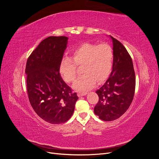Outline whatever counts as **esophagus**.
I'll use <instances>...</instances> for the list:
<instances>
[{
    "mask_svg": "<svg viewBox=\"0 0 159 159\" xmlns=\"http://www.w3.org/2000/svg\"><path fill=\"white\" fill-rule=\"evenodd\" d=\"M87 94V92H80V91H78V97H81V96H84Z\"/></svg>",
    "mask_w": 159,
    "mask_h": 159,
    "instance_id": "1",
    "label": "esophagus"
}]
</instances>
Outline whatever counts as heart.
I'll return each instance as SVG.
<instances>
[{"label":"heart","instance_id":"b5f03b06","mask_svg":"<svg viewBox=\"0 0 159 159\" xmlns=\"http://www.w3.org/2000/svg\"><path fill=\"white\" fill-rule=\"evenodd\" d=\"M113 51L106 43L93 44L84 43L71 52V58L62 59L60 72L63 79L68 83L76 80L80 71L78 66H82L84 74L76 81L74 88L79 91H85L95 84L103 81L109 74L112 68Z\"/></svg>","mask_w":159,"mask_h":159}]
</instances>
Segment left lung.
Here are the masks:
<instances>
[{
	"instance_id": "left-lung-1",
	"label": "left lung",
	"mask_w": 159,
	"mask_h": 159,
	"mask_svg": "<svg viewBox=\"0 0 159 159\" xmlns=\"http://www.w3.org/2000/svg\"><path fill=\"white\" fill-rule=\"evenodd\" d=\"M113 40V70L109 78L96 93L99 101L94 107L100 119L111 121L126 112L131 104L135 90V74L131 56L117 39Z\"/></svg>"
}]
</instances>
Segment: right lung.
<instances>
[{
  "instance_id": "right-lung-1",
  "label": "right lung",
  "mask_w": 159,
  "mask_h": 159,
  "mask_svg": "<svg viewBox=\"0 0 159 159\" xmlns=\"http://www.w3.org/2000/svg\"><path fill=\"white\" fill-rule=\"evenodd\" d=\"M68 39L66 36L46 38L26 61L25 73L30 105L38 116L52 124L70 119L78 99L60 74Z\"/></svg>"
}]
</instances>
